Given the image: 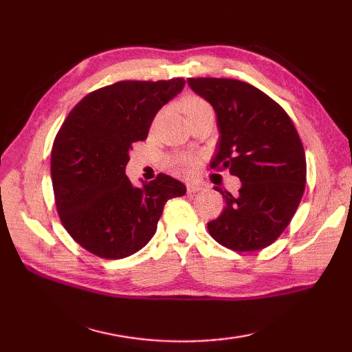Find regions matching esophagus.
<instances>
[{
    "label": "esophagus",
    "mask_w": 352,
    "mask_h": 352,
    "mask_svg": "<svg viewBox=\"0 0 352 352\" xmlns=\"http://www.w3.org/2000/svg\"><path fill=\"white\" fill-rule=\"evenodd\" d=\"M201 190H204V186L201 184L199 182L188 183V192H189V193H197V192H201Z\"/></svg>",
    "instance_id": "esophagus-1"
}]
</instances>
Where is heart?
<instances>
[{
	"mask_svg": "<svg viewBox=\"0 0 352 352\" xmlns=\"http://www.w3.org/2000/svg\"><path fill=\"white\" fill-rule=\"evenodd\" d=\"M203 110H212V107L208 106L207 101L199 98V96H188V98L183 100V111L186 118H189ZM198 164H199V159L197 155H192V154H177L172 157L170 160L172 169H174V172H177L178 175H183V177H190L195 174L198 169Z\"/></svg>",
	"mask_w": 352,
	"mask_h": 352,
	"instance_id": "heart-1",
	"label": "heart"
}]
</instances>
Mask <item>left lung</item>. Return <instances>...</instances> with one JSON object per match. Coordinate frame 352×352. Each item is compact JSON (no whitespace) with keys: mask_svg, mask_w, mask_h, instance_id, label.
Wrapping results in <instances>:
<instances>
[{"mask_svg":"<svg viewBox=\"0 0 352 352\" xmlns=\"http://www.w3.org/2000/svg\"><path fill=\"white\" fill-rule=\"evenodd\" d=\"M212 104L219 142L212 169H228L242 182L237 195L222 193L226 207L207 223L216 242L233 251H257L290 223L305 188V154L294 122L272 98L241 80L189 78Z\"/></svg>","mask_w":352,"mask_h":352,"instance_id":"8db88e82","label":"left lung"}]
</instances>
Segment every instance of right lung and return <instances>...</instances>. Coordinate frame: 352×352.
Masks as SVG:
<instances>
[{"label": "right lung", "instance_id": "1", "mask_svg": "<svg viewBox=\"0 0 352 352\" xmlns=\"http://www.w3.org/2000/svg\"><path fill=\"white\" fill-rule=\"evenodd\" d=\"M184 78L118 81L86 95L65 119L51 149L56 207L78 245L102 258H124L151 241L166 201L186 186L166 174L134 188L125 175L130 149L154 116L183 91Z\"/></svg>", "mask_w": 352, "mask_h": 352}]
</instances>
